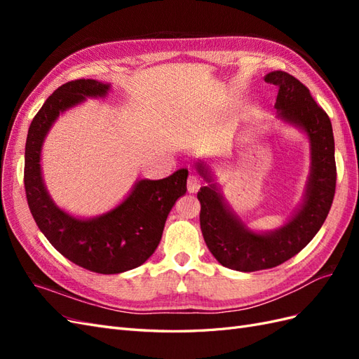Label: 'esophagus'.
Returning a JSON list of instances; mask_svg holds the SVG:
<instances>
[{
	"mask_svg": "<svg viewBox=\"0 0 359 359\" xmlns=\"http://www.w3.org/2000/svg\"><path fill=\"white\" fill-rule=\"evenodd\" d=\"M199 189H201V181H199V178L194 177V175H190L189 180H187V190H189L190 193H196Z\"/></svg>",
	"mask_w": 359,
	"mask_h": 359,
	"instance_id": "esophagus-1",
	"label": "esophagus"
}]
</instances>
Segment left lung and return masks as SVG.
<instances>
[{
    "instance_id": "left-lung-1",
    "label": "left lung",
    "mask_w": 359,
    "mask_h": 359,
    "mask_svg": "<svg viewBox=\"0 0 359 359\" xmlns=\"http://www.w3.org/2000/svg\"><path fill=\"white\" fill-rule=\"evenodd\" d=\"M265 82L278 86V116L307 132L311 142V173L306 202L298 214L281 229L264 235L245 229L226 208L214 184L201 189L199 219L206 245L223 266L244 273L278 266L298 255L327 219L337 182L334 135L328 114L314 102L307 86L292 74L277 70L268 73ZM198 168L205 180L211 181L208 169L202 165Z\"/></svg>"
}]
</instances>
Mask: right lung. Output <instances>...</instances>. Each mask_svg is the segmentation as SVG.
Here are the masks:
<instances>
[{"instance_id":"right-lung-1","label":"right lung","mask_w":359,"mask_h":359,"mask_svg":"<svg viewBox=\"0 0 359 359\" xmlns=\"http://www.w3.org/2000/svg\"><path fill=\"white\" fill-rule=\"evenodd\" d=\"M107 90L109 85L94 79H76L48 97L28 130L24 184L39 229L64 257L93 273L119 274L140 266L156 252L172 206L187 191L189 172L180 169L158 181H139L121 205L99 219H74L53 205L40 172L43 139L60 112Z\"/></svg>"}]
</instances>
